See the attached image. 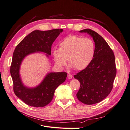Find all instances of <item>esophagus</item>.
<instances>
[{
    "mask_svg": "<svg viewBox=\"0 0 130 130\" xmlns=\"http://www.w3.org/2000/svg\"><path fill=\"white\" fill-rule=\"evenodd\" d=\"M67 77H68V78H69V79H71V78L73 77V75L72 74H68Z\"/></svg>",
    "mask_w": 130,
    "mask_h": 130,
    "instance_id": "obj_1",
    "label": "esophagus"
}]
</instances>
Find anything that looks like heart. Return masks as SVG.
I'll use <instances>...</instances> for the list:
<instances>
[{
	"label": "heart",
	"instance_id": "b5f03b06",
	"mask_svg": "<svg viewBox=\"0 0 130 130\" xmlns=\"http://www.w3.org/2000/svg\"><path fill=\"white\" fill-rule=\"evenodd\" d=\"M60 49L55 48L53 54L56 63L60 67L68 64L76 70L85 69L92 61L95 53V44L89 38L75 35L65 37L60 43Z\"/></svg>",
	"mask_w": 130,
	"mask_h": 130
}]
</instances>
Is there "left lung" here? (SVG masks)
<instances>
[{
    "label": "left lung",
    "instance_id": "1",
    "mask_svg": "<svg viewBox=\"0 0 130 130\" xmlns=\"http://www.w3.org/2000/svg\"><path fill=\"white\" fill-rule=\"evenodd\" d=\"M80 32L93 37L95 53L87 67L74 76L80 82L76 96L81 103L93 105L103 100L112 90L117 73L115 57L108 43L97 32L89 29Z\"/></svg>",
    "mask_w": 130,
    "mask_h": 130
}]
</instances>
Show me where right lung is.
Listing matches in <instances>:
<instances>
[{"mask_svg": "<svg viewBox=\"0 0 130 130\" xmlns=\"http://www.w3.org/2000/svg\"><path fill=\"white\" fill-rule=\"evenodd\" d=\"M63 29L48 31L35 30L26 36L16 46L13 54L10 67V73L13 81L15 95L27 105L42 107L52 100L55 90L64 82L67 73H51L47 75L42 83L34 88H28L23 85L19 70L21 62L26 55L36 52L51 55L52 45Z\"/></svg>", "mask_w": 130, "mask_h": 130, "instance_id": "add662e5", "label": "right lung"}]
</instances>
